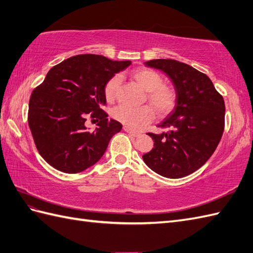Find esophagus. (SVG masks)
<instances>
[{
    "mask_svg": "<svg viewBox=\"0 0 253 253\" xmlns=\"http://www.w3.org/2000/svg\"><path fill=\"white\" fill-rule=\"evenodd\" d=\"M123 130H125L126 133L131 134L132 136H135V137L138 136V135H139V133H138V132H135V131H133L132 128H130V127H128V126H123Z\"/></svg>",
    "mask_w": 253,
    "mask_h": 253,
    "instance_id": "1",
    "label": "esophagus"
}]
</instances>
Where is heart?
Here are the masks:
<instances>
[{
  "label": "heart",
  "mask_w": 253,
  "mask_h": 253,
  "mask_svg": "<svg viewBox=\"0 0 253 253\" xmlns=\"http://www.w3.org/2000/svg\"><path fill=\"white\" fill-rule=\"evenodd\" d=\"M132 78L141 88L147 91V98L160 117L168 116L173 112L177 104L176 91L163 84V77L157 71L146 66H138L131 72ZM120 84V76L110 78L104 88V94L108 102H113ZM113 117L131 128H139L152 121L155 114L150 106L132 107L121 104L113 110Z\"/></svg>",
  "instance_id": "heart-1"
}]
</instances>
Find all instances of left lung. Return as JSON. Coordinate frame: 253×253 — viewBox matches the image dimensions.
Wrapping results in <instances>:
<instances>
[{
	"label": "left lung",
	"mask_w": 253,
	"mask_h": 253,
	"mask_svg": "<svg viewBox=\"0 0 253 253\" xmlns=\"http://www.w3.org/2000/svg\"><path fill=\"white\" fill-rule=\"evenodd\" d=\"M146 65L161 70L173 82L177 104L161 125L169 131L147 133L155 145L143 156L144 162L166 178H181L206 163L224 131L225 105L207 75L171 59H158Z\"/></svg>",
	"instance_id": "left-lung-1"
}]
</instances>
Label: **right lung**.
I'll use <instances>...</instances> for the list:
<instances>
[{"label":"right lung","instance_id":"right-lung-1","mask_svg":"<svg viewBox=\"0 0 253 253\" xmlns=\"http://www.w3.org/2000/svg\"><path fill=\"white\" fill-rule=\"evenodd\" d=\"M131 64L103 55L78 54L51 67L29 102L28 122L36 148L55 169L76 174L95 164L122 125L107 119L104 88L108 80ZM88 116L100 120L93 132Z\"/></svg>","mask_w":253,"mask_h":253}]
</instances>
